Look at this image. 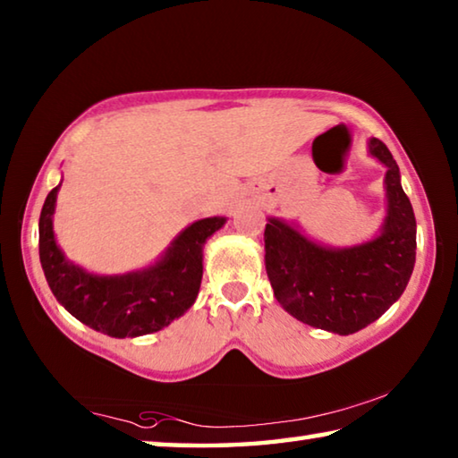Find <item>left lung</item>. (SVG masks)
Instances as JSON below:
<instances>
[{
	"instance_id": "left-lung-1",
	"label": "left lung",
	"mask_w": 458,
	"mask_h": 458,
	"mask_svg": "<svg viewBox=\"0 0 458 458\" xmlns=\"http://www.w3.org/2000/svg\"><path fill=\"white\" fill-rule=\"evenodd\" d=\"M368 149L387 169V210L376 238L329 248L278 218L265 228V265L278 303L294 319L339 335L368 327L396 303L416 262V218L398 164L379 139H369Z\"/></svg>"
}]
</instances>
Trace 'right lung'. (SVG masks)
<instances>
[{
  "label": "right lung",
  "instance_id": "1",
  "mask_svg": "<svg viewBox=\"0 0 458 458\" xmlns=\"http://www.w3.org/2000/svg\"><path fill=\"white\" fill-rule=\"evenodd\" d=\"M56 185L40 214V262L58 303L76 319L111 337H139L167 327L198 297L204 244L226 218L193 222L155 265L127 275H92L64 257L54 236Z\"/></svg>",
  "mask_w": 458,
  "mask_h": 458
}]
</instances>
